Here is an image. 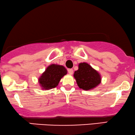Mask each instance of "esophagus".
Instances as JSON below:
<instances>
[{"instance_id": "34e87169", "label": "esophagus", "mask_w": 135, "mask_h": 135, "mask_svg": "<svg viewBox=\"0 0 135 135\" xmlns=\"http://www.w3.org/2000/svg\"><path fill=\"white\" fill-rule=\"evenodd\" d=\"M68 73H69V74L72 75V74H73V69H68Z\"/></svg>"}]
</instances>
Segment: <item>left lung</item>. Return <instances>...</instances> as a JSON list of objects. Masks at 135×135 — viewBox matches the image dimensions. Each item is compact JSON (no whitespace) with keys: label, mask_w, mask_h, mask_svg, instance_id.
<instances>
[{"label":"left lung","mask_w":135,"mask_h":135,"mask_svg":"<svg viewBox=\"0 0 135 135\" xmlns=\"http://www.w3.org/2000/svg\"><path fill=\"white\" fill-rule=\"evenodd\" d=\"M78 86L84 90H90L97 87L101 83V76L86 62L80 63L78 69L74 73Z\"/></svg>","instance_id":"left-lung-1"}]
</instances>
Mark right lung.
I'll use <instances>...</instances> for the list:
<instances>
[{
    "label": "right lung",
    "mask_w": 135,
    "mask_h": 135,
    "mask_svg": "<svg viewBox=\"0 0 135 135\" xmlns=\"http://www.w3.org/2000/svg\"><path fill=\"white\" fill-rule=\"evenodd\" d=\"M68 73L63 66L52 64L47 68L38 78V83L43 90H50L58 85L61 79Z\"/></svg>",
    "instance_id": "add662e5"
}]
</instances>
